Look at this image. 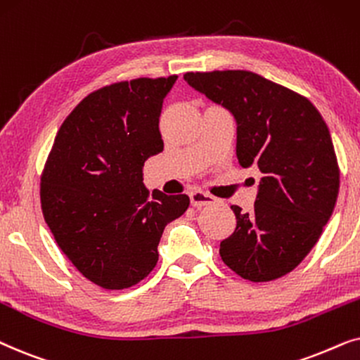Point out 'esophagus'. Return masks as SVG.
I'll use <instances>...</instances> for the list:
<instances>
[{"mask_svg":"<svg viewBox=\"0 0 360 360\" xmlns=\"http://www.w3.org/2000/svg\"><path fill=\"white\" fill-rule=\"evenodd\" d=\"M189 198H191V204H193L194 207H204V205L215 202L214 195L204 193V191H193V193L189 194Z\"/></svg>","mask_w":360,"mask_h":360,"instance_id":"34e87169","label":"esophagus"}]
</instances>
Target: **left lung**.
Wrapping results in <instances>:
<instances>
[{
	"instance_id": "1",
	"label": "left lung",
	"mask_w": 360,
	"mask_h": 360,
	"mask_svg": "<svg viewBox=\"0 0 360 360\" xmlns=\"http://www.w3.org/2000/svg\"><path fill=\"white\" fill-rule=\"evenodd\" d=\"M184 80L233 115L238 162L262 172L253 210L230 205L237 227L220 257L245 280H276L303 262L336 205L328 124L308 98L253 72H188Z\"/></svg>"
}]
</instances>
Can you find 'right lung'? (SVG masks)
<instances>
[{
    "instance_id": "right-lung-1",
    "label": "right lung",
    "mask_w": 360,
    "mask_h": 360,
    "mask_svg": "<svg viewBox=\"0 0 360 360\" xmlns=\"http://www.w3.org/2000/svg\"><path fill=\"white\" fill-rule=\"evenodd\" d=\"M177 75L133 79L95 90L57 131L41 176V205L57 245L105 290L140 283L158 262L162 230L189 207L186 194L143 184L162 151V100Z\"/></svg>"
}]
</instances>
